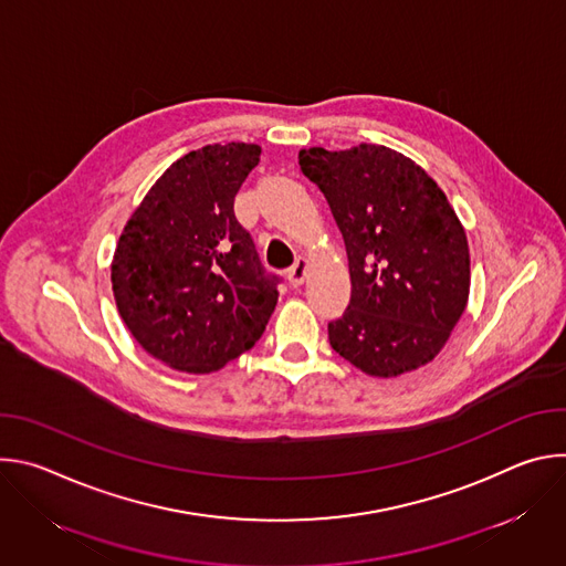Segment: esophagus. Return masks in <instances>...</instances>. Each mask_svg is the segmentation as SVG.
<instances>
[{"mask_svg":"<svg viewBox=\"0 0 566 566\" xmlns=\"http://www.w3.org/2000/svg\"><path fill=\"white\" fill-rule=\"evenodd\" d=\"M306 271H308V260L306 258H297L295 260V264L289 269V284L291 286H302L304 284V280H306Z\"/></svg>","mask_w":566,"mask_h":566,"instance_id":"34e87169","label":"esophagus"}]
</instances>
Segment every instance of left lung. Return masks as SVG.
I'll use <instances>...</instances> for the list:
<instances>
[{
	"label": "left lung",
	"instance_id": "1",
	"mask_svg": "<svg viewBox=\"0 0 566 566\" xmlns=\"http://www.w3.org/2000/svg\"><path fill=\"white\" fill-rule=\"evenodd\" d=\"M300 170L325 195L343 232L352 300L329 343L369 376L428 365L470 293L465 230L443 190L385 145L300 149Z\"/></svg>",
	"mask_w": 566,
	"mask_h": 566
}]
</instances>
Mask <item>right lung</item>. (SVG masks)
Instances as JSON below:
<instances>
[{
  "label": "right lung",
  "instance_id": "add662e5",
  "mask_svg": "<svg viewBox=\"0 0 566 566\" xmlns=\"http://www.w3.org/2000/svg\"><path fill=\"white\" fill-rule=\"evenodd\" d=\"M260 154L253 143H214L181 156L118 239V313L136 343L172 369H221L262 338L275 311L280 280L232 210Z\"/></svg>",
  "mask_w": 566,
  "mask_h": 566
}]
</instances>
